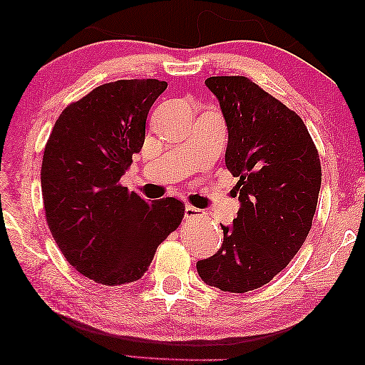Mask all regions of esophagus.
Segmentation results:
<instances>
[{"label": "esophagus", "instance_id": "esophagus-1", "mask_svg": "<svg viewBox=\"0 0 365 365\" xmlns=\"http://www.w3.org/2000/svg\"><path fill=\"white\" fill-rule=\"evenodd\" d=\"M184 217L197 218V217H202V212L199 210V208H195L192 205H186V208H184Z\"/></svg>", "mask_w": 365, "mask_h": 365}]
</instances>
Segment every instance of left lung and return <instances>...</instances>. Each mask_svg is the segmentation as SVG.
Returning a JSON list of instances; mask_svg holds the SVG:
<instances>
[{"label": "left lung", "instance_id": "obj_1", "mask_svg": "<svg viewBox=\"0 0 365 365\" xmlns=\"http://www.w3.org/2000/svg\"><path fill=\"white\" fill-rule=\"evenodd\" d=\"M220 101L225 163L241 207L218 252L197 262L202 282L247 292L272 282L306 241L317 208L320 158L302 119L244 76L205 81Z\"/></svg>", "mask_w": 365, "mask_h": 365}]
</instances>
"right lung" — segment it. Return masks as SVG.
I'll return each instance as SVG.
<instances>
[{
	"mask_svg": "<svg viewBox=\"0 0 365 365\" xmlns=\"http://www.w3.org/2000/svg\"><path fill=\"white\" fill-rule=\"evenodd\" d=\"M166 87L157 79L103 83L64 108L46 142L40 178L48 228L66 260L100 284L142 278L184 217L175 197L150 204L119 184Z\"/></svg>",
	"mask_w": 365,
	"mask_h": 365,
	"instance_id": "add662e5",
	"label": "right lung"
}]
</instances>
